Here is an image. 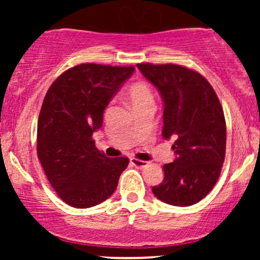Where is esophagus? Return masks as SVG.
<instances>
[{
    "label": "esophagus",
    "mask_w": 260,
    "mask_h": 260,
    "mask_svg": "<svg viewBox=\"0 0 260 260\" xmlns=\"http://www.w3.org/2000/svg\"><path fill=\"white\" fill-rule=\"evenodd\" d=\"M131 162H132L134 166H137V168H139V169L145 168V166L148 165V161L137 159V157H131Z\"/></svg>",
    "instance_id": "obj_1"
}]
</instances>
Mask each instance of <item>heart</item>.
<instances>
[{"label":"heart","mask_w":260,"mask_h":260,"mask_svg":"<svg viewBox=\"0 0 260 260\" xmlns=\"http://www.w3.org/2000/svg\"><path fill=\"white\" fill-rule=\"evenodd\" d=\"M127 99L128 103L131 104V106L134 109V107L142 105V104L153 103L154 95L150 86H149L147 83L138 80V82H134L128 86Z\"/></svg>","instance_id":"b5f03b06"}]
</instances>
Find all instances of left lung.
<instances>
[{
    "label": "left lung",
    "mask_w": 260,
    "mask_h": 260,
    "mask_svg": "<svg viewBox=\"0 0 260 260\" xmlns=\"http://www.w3.org/2000/svg\"><path fill=\"white\" fill-rule=\"evenodd\" d=\"M164 100L162 138L175 140L177 157L164 165L154 186L160 201L188 207L202 201L219 180L226 151V122L215 90L201 73L181 64L138 63Z\"/></svg>",
    "instance_id": "left-lung-1"
}]
</instances>
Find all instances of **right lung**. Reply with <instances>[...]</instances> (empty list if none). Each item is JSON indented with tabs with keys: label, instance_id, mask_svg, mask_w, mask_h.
<instances>
[{
	"label": "right lung",
	"instance_id": "add662e5",
	"mask_svg": "<svg viewBox=\"0 0 260 260\" xmlns=\"http://www.w3.org/2000/svg\"><path fill=\"white\" fill-rule=\"evenodd\" d=\"M133 66L77 64L47 90L38 121L37 150L45 175L68 205L85 209L115 192L128 166L124 156L107 157L92 133L103 126L104 110Z\"/></svg>",
	"mask_w": 260,
	"mask_h": 260
}]
</instances>
